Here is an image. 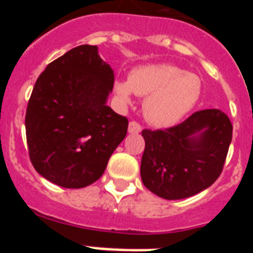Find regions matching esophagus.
I'll return each instance as SVG.
<instances>
[{
	"instance_id": "obj_1",
	"label": "esophagus",
	"mask_w": 253,
	"mask_h": 253,
	"mask_svg": "<svg viewBox=\"0 0 253 253\" xmlns=\"http://www.w3.org/2000/svg\"><path fill=\"white\" fill-rule=\"evenodd\" d=\"M140 130H142V125H140L139 123L135 122V120H131V122L129 123V128H128L129 133L137 134V133H139Z\"/></svg>"
}]
</instances>
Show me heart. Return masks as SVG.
<instances>
[{
	"label": "heart",
	"mask_w": 253,
	"mask_h": 253,
	"mask_svg": "<svg viewBox=\"0 0 253 253\" xmlns=\"http://www.w3.org/2000/svg\"><path fill=\"white\" fill-rule=\"evenodd\" d=\"M114 90L125 104L131 93L147 96L144 114L152 124L171 126L180 122L202 96L200 77L169 63L148 64L134 68L128 81H116Z\"/></svg>",
	"instance_id": "heart-1"
}]
</instances>
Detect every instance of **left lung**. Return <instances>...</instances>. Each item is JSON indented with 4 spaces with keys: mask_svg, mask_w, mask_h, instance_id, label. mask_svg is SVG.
Wrapping results in <instances>:
<instances>
[{
    "mask_svg": "<svg viewBox=\"0 0 253 253\" xmlns=\"http://www.w3.org/2000/svg\"><path fill=\"white\" fill-rule=\"evenodd\" d=\"M233 126L216 109L200 110L167 129H144L140 165L144 186L167 200L200 193L215 182L224 167Z\"/></svg>",
    "mask_w": 253,
    "mask_h": 253,
    "instance_id": "left-lung-1",
    "label": "left lung"
}]
</instances>
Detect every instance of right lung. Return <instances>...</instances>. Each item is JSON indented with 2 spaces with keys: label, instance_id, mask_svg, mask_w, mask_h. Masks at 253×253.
Segmentation results:
<instances>
[{
  "label": "right lung",
  "instance_id": "1",
  "mask_svg": "<svg viewBox=\"0 0 253 253\" xmlns=\"http://www.w3.org/2000/svg\"><path fill=\"white\" fill-rule=\"evenodd\" d=\"M114 72L96 45H80L38 77L25 115L29 157L53 184L81 189L99 180L125 138L128 119L107 106Z\"/></svg>",
  "mask_w": 253,
  "mask_h": 253
}]
</instances>
